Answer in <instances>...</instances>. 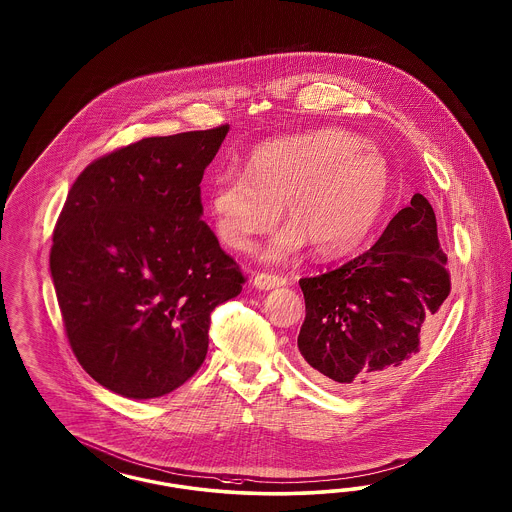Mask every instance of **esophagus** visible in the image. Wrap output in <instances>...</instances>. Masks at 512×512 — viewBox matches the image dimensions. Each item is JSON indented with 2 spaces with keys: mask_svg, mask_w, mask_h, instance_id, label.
<instances>
[{
  "mask_svg": "<svg viewBox=\"0 0 512 512\" xmlns=\"http://www.w3.org/2000/svg\"><path fill=\"white\" fill-rule=\"evenodd\" d=\"M253 285H255L257 289L270 291V289H276V287H283V285H287V278H283V276H276V274H266V272H261V274H257V276L253 278Z\"/></svg>",
  "mask_w": 512,
  "mask_h": 512,
  "instance_id": "esophagus-1",
  "label": "esophagus"
}]
</instances>
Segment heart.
Returning <instances> with one entry per match:
<instances>
[{"mask_svg": "<svg viewBox=\"0 0 512 512\" xmlns=\"http://www.w3.org/2000/svg\"><path fill=\"white\" fill-rule=\"evenodd\" d=\"M390 195L387 159L343 129H321L261 144L242 174L219 171L204 199L221 244L251 251L285 206L291 221L264 251L283 261L310 242L315 253L338 257L372 233Z\"/></svg>", "mask_w": 512, "mask_h": 512, "instance_id": "b5f03b06", "label": "heart"}]
</instances>
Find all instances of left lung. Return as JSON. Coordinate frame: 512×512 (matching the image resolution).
I'll return each instance as SVG.
<instances>
[{"mask_svg": "<svg viewBox=\"0 0 512 512\" xmlns=\"http://www.w3.org/2000/svg\"><path fill=\"white\" fill-rule=\"evenodd\" d=\"M306 319L298 349L325 385H372L420 351L450 293L432 204L415 193L372 248L300 279Z\"/></svg>", "mask_w": 512, "mask_h": 512, "instance_id": "8db88e82", "label": "left lung"}]
</instances>
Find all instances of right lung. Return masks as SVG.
Listing matches in <instances>:
<instances>
[{
	"label": "right lung",
	"instance_id": "obj_1",
	"mask_svg": "<svg viewBox=\"0 0 512 512\" xmlns=\"http://www.w3.org/2000/svg\"><path fill=\"white\" fill-rule=\"evenodd\" d=\"M227 131L150 137L95 159L54 227L50 272L69 345L125 398H159L193 377L210 313L246 281L201 219L202 174Z\"/></svg>",
	"mask_w": 512,
	"mask_h": 512
}]
</instances>
